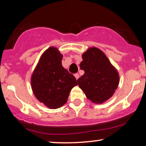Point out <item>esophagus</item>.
Wrapping results in <instances>:
<instances>
[{"instance_id":"1","label":"esophagus","mask_w":146,"mask_h":146,"mask_svg":"<svg viewBox=\"0 0 146 146\" xmlns=\"http://www.w3.org/2000/svg\"><path fill=\"white\" fill-rule=\"evenodd\" d=\"M74 76H75L76 79V80H78V79L79 78V74H75Z\"/></svg>"}]
</instances>
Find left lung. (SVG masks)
Returning <instances> with one entry per match:
<instances>
[{"instance_id":"obj_1","label":"left lung","mask_w":146,"mask_h":146,"mask_svg":"<svg viewBox=\"0 0 146 146\" xmlns=\"http://www.w3.org/2000/svg\"><path fill=\"white\" fill-rule=\"evenodd\" d=\"M82 58L80 67L84 74L78 79V84L92 102H105L118 86V72L105 54L96 47L89 48Z\"/></svg>"}]
</instances>
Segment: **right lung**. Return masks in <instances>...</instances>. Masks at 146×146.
Wrapping results in <instances>:
<instances>
[{
    "label": "right lung",
    "instance_id": "obj_1",
    "mask_svg": "<svg viewBox=\"0 0 146 146\" xmlns=\"http://www.w3.org/2000/svg\"><path fill=\"white\" fill-rule=\"evenodd\" d=\"M62 57L57 48H48L40 58L31 76L35 97L50 109L65 104L71 90L78 85L75 77L62 65Z\"/></svg>",
    "mask_w": 146,
    "mask_h": 146
}]
</instances>
